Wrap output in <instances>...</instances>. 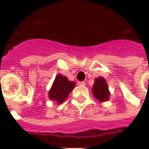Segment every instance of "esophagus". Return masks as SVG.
Masks as SVG:
<instances>
[{"label": "esophagus", "mask_w": 149, "mask_h": 149, "mask_svg": "<svg viewBox=\"0 0 149 149\" xmlns=\"http://www.w3.org/2000/svg\"><path fill=\"white\" fill-rule=\"evenodd\" d=\"M77 84L78 85H85V82H84V81H79Z\"/></svg>", "instance_id": "34e87169"}]
</instances>
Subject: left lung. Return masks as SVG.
I'll return each instance as SVG.
<instances>
[{"label": "left lung", "instance_id": "8db88e82", "mask_svg": "<svg viewBox=\"0 0 149 149\" xmlns=\"http://www.w3.org/2000/svg\"><path fill=\"white\" fill-rule=\"evenodd\" d=\"M92 90L94 96L101 102L109 100V91L108 88V84L104 78L99 77L98 79H95Z\"/></svg>", "mask_w": 149, "mask_h": 149}]
</instances>
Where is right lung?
<instances>
[{
  "label": "right lung",
  "mask_w": 149,
  "mask_h": 149,
  "mask_svg": "<svg viewBox=\"0 0 149 149\" xmlns=\"http://www.w3.org/2000/svg\"><path fill=\"white\" fill-rule=\"evenodd\" d=\"M74 82L68 80L65 76L58 74L54 79L52 88L49 90V98L61 104L74 88Z\"/></svg>",
  "instance_id": "right-lung-1"
}]
</instances>
